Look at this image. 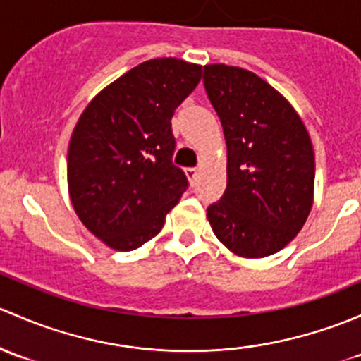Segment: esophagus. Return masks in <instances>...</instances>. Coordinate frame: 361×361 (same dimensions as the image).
Listing matches in <instances>:
<instances>
[{
    "label": "esophagus",
    "mask_w": 361,
    "mask_h": 361,
    "mask_svg": "<svg viewBox=\"0 0 361 361\" xmlns=\"http://www.w3.org/2000/svg\"><path fill=\"white\" fill-rule=\"evenodd\" d=\"M185 176H188L189 180H195L196 176H198V169H185Z\"/></svg>",
    "instance_id": "1"
}]
</instances>
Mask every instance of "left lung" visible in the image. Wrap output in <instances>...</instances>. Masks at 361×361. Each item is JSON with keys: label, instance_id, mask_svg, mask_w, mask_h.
<instances>
[{"label": "left lung", "instance_id": "8db88e82", "mask_svg": "<svg viewBox=\"0 0 361 361\" xmlns=\"http://www.w3.org/2000/svg\"><path fill=\"white\" fill-rule=\"evenodd\" d=\"M203 83L228 146V184L207 208L208 222L238 257L276 254L313 207L310 133L290 102L252 71L208 64Z\"/></svg>", "mask_w": 361, "mask_h": 361}]
</instances>
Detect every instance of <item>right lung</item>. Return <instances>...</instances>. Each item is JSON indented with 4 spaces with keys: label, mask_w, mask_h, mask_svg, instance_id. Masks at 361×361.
Masks as SVG:
<instances>
[{
    "label": "right lung",
    "mask_w": 361,
    "mask_h": 361,
    "mask_svg": "<svg viewBox=\"0 0 361 361\" xmlns=\"http://www.w3.org/2000/svg\"><path fill=\"white\" fill-rule=\"evenodd\" d=\"M200 80L202 66L151 59L107 85L81 113L69 140V198L107 247H142L188 189L172 163V116Z\"/></svg>",
    "instance_id": "obj_1"
}]
</instances>
